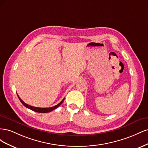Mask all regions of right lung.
Masks as SVG:
<instances>
[{
    "label": "right lung",
    "mask_w": 148,
    "mask_h": 148,
    "mask_svg": "<svg viewBox=\"0 0 148 148\" xmlns=\"http://www.w3.org/2000/svg\"><path fill=\"white\" fill-rule=\"evenodd\" d=\"M18 98H19V99H20V102L22 103V104H23V106H25L26 108H28V109H31V110H33V111H34V112H39V113H47V112H51V111H52L53 110H54V109H56V108H57L58 107H59L62 104V102H64V99L62 100L59 104H58L57 105H56V106H53V107H46V108H42V107H33V106H29V105H28V104H26L25 102H24L23 101H22L21 99V98L18 96Z\"/></svg>",
    "instance_id": "right-lung-1"
}]
</instances>
